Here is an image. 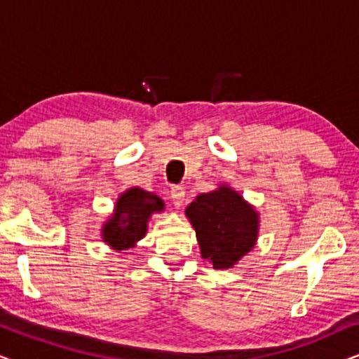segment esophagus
<instances>
[{
  "instance_id": "1",
  "label": "esophagus",
  "mask_w": 359,
  "mask_h": 359,
  "mask_svg": "<svg viewBox=\"0 0 359 359\" xmlns=\"http://www.w3.org/2000/svg\"><path fill=\"white\" fill-rule=\"evenodd\" d=\"M170 193H171V201H173V204L176 208H181L184 203V194H186L184 188H181V186H173Z\"/></svg>"
}]
</instances>
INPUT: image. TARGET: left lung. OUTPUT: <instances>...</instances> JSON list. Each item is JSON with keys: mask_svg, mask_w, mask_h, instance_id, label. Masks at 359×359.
Returning <instances> with one entry per match:
<instances>
[{"mask_svg": "<svg viewBox=\"0 0 359 359\" xmlns=\"http://www.w3.org/2000/svg\"><path fill=\"white\" fill-rule=\"evenodd\" d=\"M186 215L196 230L201 255L215 269L233 266L255 247L258 214L227 186L199 194Z\"/></svg>", "mask_w": 359, "mask_h": 359, "instance_id": "1", "label": "left lung"}]
</instances>
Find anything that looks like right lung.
<instances>
[{
	"label": "right lung",
	"mask_w": 359,
	"mask_h": 359,
	"mask_svg": "<svg viewBox=\"0 0 359 359\" xmlns=\"http://www.w3.org/2000/svg\"><path fill=\"white\" fill-rule=\"evenodd\" d=\"M163 208V201L155 194L139 188L129 189L117 201L114 215L102 230V238L116 250H127L144 238L150 215Z\"/></svg>",
	"instance_id": "right-lung-1"
}]
</instances>
